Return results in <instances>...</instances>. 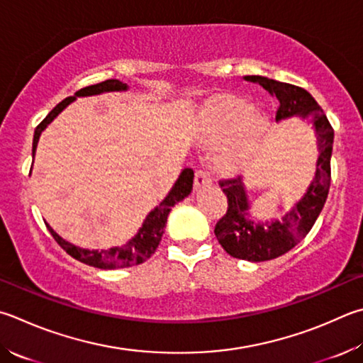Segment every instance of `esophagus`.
<instances>
[{
	"label": "esophagus",
	"mask_w": 363,
	"mask_h": 363,
	"mask_svg": "<svg viewBox=\"0 0 363 363\" xmlns=\"http://www.w3.org/2000/svg\"><path fill=\"white\" fill-rule=\"evenodd\" d=\"M211 182H213V179H211V176H209L208 171L196 169V173H195V189L196 190L209 186Z\"/></svg>",
	"instance_id": "obj_1"
}]
</instances>
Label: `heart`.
Returning a JSON list of instances; mask_svg holds the SVG:
<instances>
[{
	"label": "heart",
	"instance_id": "1",
	"mask_svg": "<svg viewBox=\"0 0 363 363\" xmlns=\"http://www.w3.org/2000/svg\"><path fill=\"white\" fill-rule=\"evenodd\" d=\"M269 133V122L249 101L238 96H222L201 113L204 143H223L217 162L225 169H240L260 154Z\"/></svg>",
	"mask_w": 363,
	"mask_h": 363
}]
</instances>
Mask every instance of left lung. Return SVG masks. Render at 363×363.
I'll return each mask as SVG.
<instances>
[{"label": "left lung", "instance_id": "8db88e82", "mask_svg": "<svg viewBox=\"0 0 363 363\" xmlns=\"http://www.w3.org/2000/svg\"><path fill=\"white\" fill-rule=\"evenodd\" d=\"M245 81L262 85L278 100L276 121L291 117L309 118L318 138L319 157L311 184L300 201L282 216L281 220L255 222L241 177L220 181L227 195L228 209L216 223L214 233L225 252L235 259L247 262H265L286 254L305 238L324 208L330 187V159L333 149V128L318 101L305 89L279 82L263 76H245Z\"/></svg>", "mask_w": 363, "mask_h": 363}]
</instances>
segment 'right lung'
Here are the masks:
<instances>
[{
	"mask_svg": "<svg viewBox=\"0 0 363 363\" xmlns=\"http://www.w3.org/2000/svg\"><path fill=\"white\" fill-rule=\"evenodd\" d=\"M128 85L118 81V79H108V81L90 85V87L81 89L76 91L74 96L65 98L62 103H58L57 106L50 111L48 117L38 125L35 130V136H33V157H35L39 136H41L43 131L48 128V125L54 121V118L62 113V111L76 101L77 96H94V95H101L108 94V91H127ZM194 187V169L184 168L182 173L177 177L174 182L173 189L169 190V194L164 196V200L155 206L150 213L147 214L146 219L143 222V227L138 230V233L131 238L128 242H125L123 246H114L111 249H84L76 245H71L67 240H63L60 235L54 232L49 223H45L49 228V232L54 236V240L60 245L67 252L79 262L85 263V265L101 268V269H114V268H125V267H133L140 265V263L146 262L150 255L155 252V249L159 247L162 236L164 232V225H167V219L171 208L174 206L176 203L182 201L189 194L192 192Z\"/></svg>",
	"mask_w": 363,
	"mask_h": 363,
	"instance_id": "add662e5",
	"label": "right lung"
}]
</instances>
